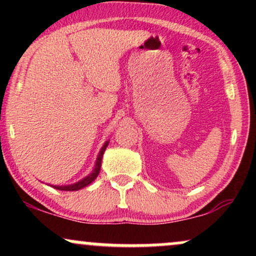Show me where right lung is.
I'll use <instances>...</instances> for the list:
<instances>
[{
  "instance_id": "add662e5",
  "label": "right lung",
  "mask_w": 256,
  "mask_h": 256,
  "mask_svg": "<svg viewBox=\"0 0 256 256\" xmlns=\"http://www.w3.org/2000/svg\"><path fill=\"white\" fill-rule=\"evenodd\" d=\"M108 144H109V141H106V142L103 144V147L100 148L98 156H97V159H96V164H94V168L92 170V172H91L89 176H86L85 178H83L80 182H74V184L65 185V186L52 185L53 188H56V190H62V191H77V190H80V188H85V186L91 184V182H92L94 179L97 178V176H98V173L100 171V165H102V158H103L104 150H106V148L108 147Z\"/></svg>"
}]
</instances>
